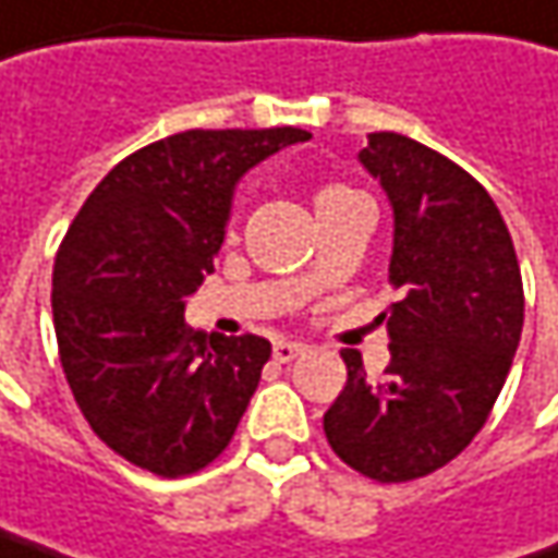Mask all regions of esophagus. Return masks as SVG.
Listing matches in <instances>:
<instances>
[{
  "mask_svg": "<svg viewBox=\"0 0 558 558\" xmlns=\"http://www.w3.org/2000/svg\"><path fill=\"white\" fill-rule=\"evenodd\" d=\"M303 351H306V348H303L300 341H275V361H278V364H290V361H296Z\"/></svg>",
  "mask_w": 558,
  "mask_h": 558,
  "instance_id": "34e87169",
  "label": "esophagus"
}]
</instances>
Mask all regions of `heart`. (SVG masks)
<instances>
[{"label": "heart", "mask_w": 558, "mask_h": 558, "mask_svg": "<svg viewBox=\"0 0 558 558\" xmlns=\"http://www.w3.org/2000/svg\"><path fill=\"white\" fill-rule=\"evenodd\" d=\"M351 197H361L357 191H351V187H344V184H319L316 191H313V207H316V214H326L331 207H338V204H344V201H351Z\"/></svg>", "instance_id": "heart-1"}]
</instances>
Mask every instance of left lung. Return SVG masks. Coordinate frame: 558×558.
Wrapping results in <instances>:
<instances>
[{
	"label": "left lung",
	"instance_id": "obj_1",
	"mask_svg": "<svg viewBox=\"0 0 558 558\" xmlns=\"http://www.w3.org/2000/svg\"><path fill=\"white\" fill-rule=\"evenodd\" d=\"M357 159L392 207L389 283L402 300L380 316V380L341 351L348 383L323 428L361 476L422 480L485 425L521 341L524 283L495 201L457 162L402 133H371Z\"/></svg>",
	"mask_w": 558,
	"mask_h": 558
}]
</instances>
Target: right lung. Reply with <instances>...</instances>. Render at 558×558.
<instances>
[{
    "mask_svg": "<svg viewBox=\"0 0 558 558\" xmlns=\"http://www.w3.org/2000/svg\"><path fill=\"white\" fill-rule=\"evenodd\" d=\"M300 128L184 130L118 162L53 265V329L92 430L128 463L178 480L214 463L262 380L271 341L184 326L214 271L239 178Z\"/></svg>",
    "mask_w": 558,
    "mask_h": 558,
    "instance_id": "obj_1",
    "label": "right lung"
}]
</instances>
